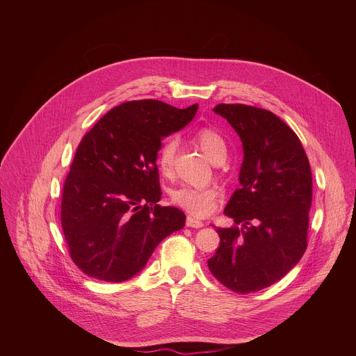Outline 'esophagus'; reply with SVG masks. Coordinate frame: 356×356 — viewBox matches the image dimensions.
I'll return each instance as SVG.
<instances>
[{
  "label": "esophagus",
  "instance_id": "esophagus-1",
  "mask_svg": "<svg viewBox=\"0 0 356 356\" xmlns=\"http://www.w3.org/2000/svg\"><path fill=\"white\" fill-rule=\"evenodd\" d=\"M186 225L190 227V228H201V227H204V222L197 220V218H194V217H187Z\"/></svg>",
  "mask_w": 356,
  "mask_h": 356
}]
</instances>
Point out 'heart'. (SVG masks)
Returning <instances> with one entry per match:
<instances>
[{
	"label": "heart",
	"mask_w": 356,
	"mask_h": 356,
	"mask_svg": "<svg viewBox=\"0 0 356 356\" xmlns=\"http://www.w3.org/2000/svg\"><path fill=\"white\" fill-rule=\"evenodd\" d=\"M193 139L211 163L217 165L224 162L227 156V143L217 129L201 128L194 134ZM177 146V140L175 138H169L159 149L158 168L163 176H170L173 172ZM217 197L218 193L214 188H194L188 186L176 188L170 194L173 204L197 217L209 216L214 210Z\"/></svg>",
	"instance_id": "heart-1"
}]
</instances>
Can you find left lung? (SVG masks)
<instances>
[{
  "label": "left lung",
  "mask_w": 356,
  "mask_h": 356,
  "mask_svg": "<svg viewBox=\"0 0 356 356\" xmlns=\"http://www.w3.org/2000/svg\"><path fill=\"white\" fill-rule=\"evenodd\" d=\"M213 111L238 134L243 162L224 210L235 224L217 228L221 242L209 268L225 287L248 294L279 282L306 252L312 169L297 135L273 113L243 104Z\"/></svg>",
  "instance_id": "8db88e82"
}]
</instances>
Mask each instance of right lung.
<instances>
[{"mask_svg":"<svg viewBox=\"0 0 356 356\" xmlns=\"http://www.w3.org/2000/svg\"><path fill=\"white\" fill-rule=\"evenodd\" d=\"M197 104L128 101L81 139L62 195V228L70 258L90 277L111 283L138 275L155 248L181 229L186 216L161 207L156 166L162 139L186 127Z\"/></svg>","mask_w":356,"mask_h":356,"instance_id":"obj_1","label":"right lung"}]
</instances>
